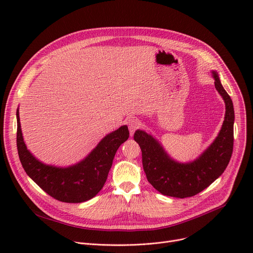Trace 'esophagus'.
<instances>
[{"instance_id": "esophagus-1", "label": "esophagus", "mask_w": 253, "mask_h": 253, "mask_svg": "<svg viewBox=\"0 0 253 253\" xmlns=\"http://www.w3.org/2000/svg\"><path fill=\"white\" fill-rule=\"evenodd\" d=\"M141 125L140 121L138 119L136 118H130L128 120V128H129V131H130V135L132 136L134 134V132L137 128H139Z\"/></svg>"}]
</instances>
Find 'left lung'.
<instances>
[{
	"label": "left lung",
	"mask_w": 253,
	"mask_h": 253,
	"mask_svg": "<svg viewBox=\"0 0 253 253\" xmlns=\"http://www.w3.org/2000/svg\"><path fill=\"white\" fill-rule=\"evenodd\" d=\"M216 90L225 103V115L219 133L196 160L180 163L173 160L162 144L143 130H136L134 140L139 144L142 166L149 182L162 195L188 198L202 192L227 168L234 145V105L230 95L212 71Z\"/></svg>",
	"instance_id": "left-lung-1"
}]
</instances>
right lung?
<instances>
[{"mask_svg":"<svg viewBox=\"0 0 253 253\" xmlns=\"http://www.w3.org/2000/svg\"><path fill=\"white\" fill-rule=\"evenodd\" d=\"M17 118V150L24 171L40 188L61 202L81 203L95 197L103 188L116 152L129 137L123 125L105 135L90 154L79 163L69 167L47 165L39 161L28 150Z\"/></svg>","mask_w":253,"mask_h":253,"instance_id":"add662e5","label":"right lung"}]
</instances>
